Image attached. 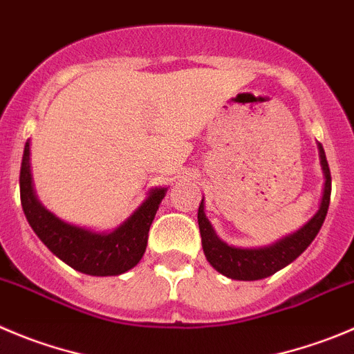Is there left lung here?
Instances as JSON below:
<instances>
[{
  "instance_id": "obj_1",
  "label": "left lung",
  "mask_w": 354,
  "mask_h": 354,
  "mask_svg": "<svg viewBox=\"0 0 354 354\" xmlns=\"http://www.w3.org/2000/svg\"><path fill=\"white\" fill-rule=\"evenodd\" d=\"M319 160H322L323 174H325V187H323V198L319 210L316 212L315 217L301 227L297 233L283 238L278 243L264 248H234L225 245L224 241L215 236L212 230L210 222L207 221L203 212V200H201L200 208H198V225H200L201 234V247H203L205 257L207 261L222 272L227 278L243 281H254L268 278L274 274L276 271L283 269L290 262H294L306 248L311 245L322 227L323 221L328 212L330 205V193H332V177L328 161H326L325 151L322 144H318Z\"/></svg>"
}]
</instances>
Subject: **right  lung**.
<instances>
[{
  "instance_id": "right-lung-1",
  "label": "right lung",
  "mask_w": 354,
  "mask_h": 354,
  "mask_svg": "<svg viewBox=\"0 0 354 354\" xmlns=\"http://www.w3.org/2000/svg\"><path fill=\"white\" fill-rule=\"evenodd\" d=\"M167 189H153L132 217L109 234H97L66 224L41 207L32 193L29 170V142L20 165V203L29 225L39 240L76 271L92 276H116L142 259L158 207Z\"/></svg>"
}]
</instances>
